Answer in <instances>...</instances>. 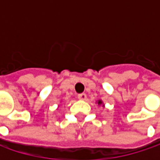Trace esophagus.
<instances>
[{
  "label": "esophagus",
  "mask_w": 160,
  "mask_h": 160,
  "mask_svg": "<svg viewBox=\"0 0 160 160\" xmlns=\"http://www.w3.org/2000/svg\"><path fill=\"white\" fill-rule=\"evenodd\" d=\"M86 94L85 93H80V94H78V98L80 99V100H86Z\"/></svg>",
  "instance_id": "esophagus-1"
}]
</instances>
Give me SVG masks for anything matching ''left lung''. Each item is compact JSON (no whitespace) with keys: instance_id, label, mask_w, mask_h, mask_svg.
<instances>
[{"instance_id":"left-lung-1","label":"left lung","mask_w":160,"mask_h":160,"mask_svg":"<svg viewBox=\"0 0 160 160\" xmlns=\"http://www.w3.org/2000/svg\"><path fill=\"white\" fill-rule=\"evenodd\" d=\"M102 104V102L101 101H98V105H101Z\"/></svg>"}]
</instances>
